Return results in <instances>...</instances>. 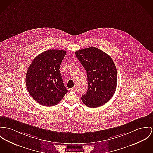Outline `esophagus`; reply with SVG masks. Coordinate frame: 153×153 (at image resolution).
I'll return each mask as SVG.
<instances>
[{
  "label": "esophagus",
  "mask_w": 153,
  "mask_h": 153,
  "mask_svg": "<svg viewBox=\"0 0 153 153\" xmlns=\"http://www.w3.org/2000/svg\"><path fill=\"white\" fill-rule=\"evenodd\" d=\"M75 90L74 88H69V91H74Z\"/></svg>",
  "instance_id": "obj_1"
}]
</instances>
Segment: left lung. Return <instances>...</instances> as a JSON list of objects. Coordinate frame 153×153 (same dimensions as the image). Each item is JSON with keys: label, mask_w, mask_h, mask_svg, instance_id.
I'll return each instance as SVG.
<instances>
[{"label": "left lung", "mask_w": 153, "mask_h": 153, "mask_svg": "<svg viewBox=\"0 0 153 153\" xmlns=\"http://www.w3.org/2000/svg\"><path fill=\"white\" fill-rule=\"evenodd\" d=\"M87 71L88 90L82 95L83 103L90 108L104 105L114 95L117 85V71L110 56L95 47L75 52Z\"/></svg>", "instance_id": "8db88e82"}]
</instances>
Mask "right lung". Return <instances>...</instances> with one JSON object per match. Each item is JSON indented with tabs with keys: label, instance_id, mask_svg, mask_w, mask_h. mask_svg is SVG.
Segmentation results:
<instances>
[{
	"label": "right lung",
	"instance_id": "add662e5",
	"mask_svg": "<svg viewBox=\"0 0 153 153\" xmlns=\"http://www.w3.org/2000/svg\"><path fill=\"white\" fill-rule=\"evenodd\" d=\"M66 54L64 50L49 49L31 62L25 77L28 93L38 104L57 105L68 92L60 73V66Z\"/></svg>",
	"mask_w": 153,
	"mask_h": 153
}]
</instances>
